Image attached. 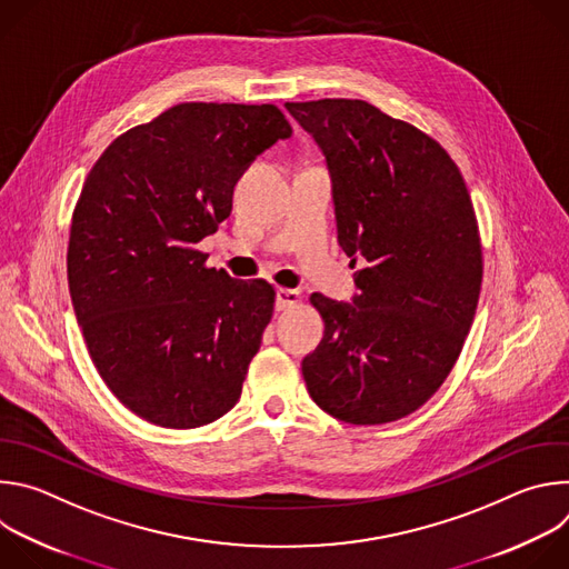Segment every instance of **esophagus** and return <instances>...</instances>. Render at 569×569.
Instances as JSON below:
<instances>
[{
  "mask_svg": "<svg viewBox=\"0 0 569 569\" xmlns=\"http://www.w3.org/2000/svg\"><path fill=\"white\" fill-rule=\"evenodd\" d=\"M299 301H301L299 290H290V288H279L277 290V310H288V308L297 306Z\"/></svg>",
  "mask_w": 569,
  "mask_h": 569,
  "instance_id": "obj_1",
  "label": "esophagus"
}]
</instances>
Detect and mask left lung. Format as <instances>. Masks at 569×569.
Here are the masks:
<instances>
[{
	"mask_svg": "<svg viewBox=\"0 0 569 569\" xmlns=\"http://www.w3.org/2000/svg\"><path fill=\"white\" fill-rule=\"evenodd\" d=\"M327 154L340 248L358 295L319 292V347L303 358L310 398L338 421L382 426L417 412L452 371L477 310L481 240L446 148L360 99L286 103Z\"/></svg>",
	"mask_w": 569,
	"mask_h": 569,
	"instance_id": "1",
	"label": "left lung"
}]
</instances>
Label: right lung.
I'll use <instances>...</instances> for the list:
<instances>
[{"label": "right lung", "mask_w": 569, "mask_h": 569, "mask_svg": "<svg viewBox=\"0 0 569 569\" xmlns=\"http://www.w3.org/2000/svg\"><path fill=\"white\" fill-rule=\"evenodd\" d=\"M290 134L272 103H180L92 167L71 213V303L99 376L143 421L191 430L238 402L277 292L207 268L198 242L229 218L250 161Z\"/></svg>", "instance_id": "right-lung-1"}]
</instances>
